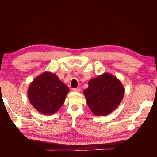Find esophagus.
<instances>
[{
    "label": "esophagus",
    "instance_id": "34e87169",
    "mask_svg": "<svg viewBox=\"0 0 157 157\" xmlns=\"http://www.w3.org/2000/svg\"><path fill=\"white\" fill-rule=\"evenodd\" d=\"M73 91L75 92H79L80 91V88H73Z\"/></svg>",
    "mask_w": 157,
    "mask_h": 157
}]
</instances>
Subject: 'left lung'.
<instances>
[{
	"mask_svg": "<svg viewBox=\"0 0 157 157\" xmlns=\"http://www.w3.org/2000/svg\"><path fill=\"white\" fill-rule=\"evenodd\" d=\"M90 110L96 116H105L118 106L124 95V88L115 76L105 73L88 81L83 92Z\"/></svg>",
	"mask_w": 157,
	"mask_h": 157,
	"instance_id": "1",
	"label": "left lung"
}]
</instances>
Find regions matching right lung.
Returning a JSON list of instances; mask_svg holds the SVG:
<instances>
[{
    "label": "right lung",
    "mask_w": 157,
    "mask_h": 157,
    "mask_svg": "<svg viewBox=\"0 0 157 157\" xmlns=\"http://www.w3.org/2000/svg\"><path fill=\"white\" fill-rule=\"evenodd\" d=\"M69 91L67 85L50 72H44L35 78L28 88L31 105L45 115H53L63 105Z\"/></svg>",
    "instance_id": "obj_1"
}]
</instances>
